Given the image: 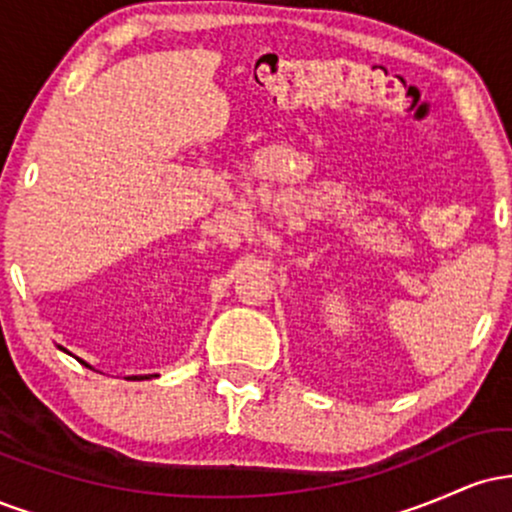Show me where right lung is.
<instances>
[{
    "label": "right lung",
    "instance_id": "add662e5",
    "mask_svg": "<svg viewBox=\"0 0 512 512\" xmlns=\"http://www.w3.org/2000/svg\"><path fill=\"white\" fill-rule=\"evenodd\" d=\"M60 349H62V346H60ZM64 351V349H62ZM81 363H84V361H81ZM84 366H88V363H84ZM134 380H144V378H134Z\"/></svg>",
    "mask_w": 512,
    "mask_h": 512
}]
</instances>
